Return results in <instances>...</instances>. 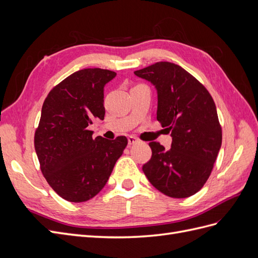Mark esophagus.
Wrapping results in <instances>:
<instances>
[{
    "instance_id": "obj_1",
    "label": "esophagus",
    "mask_w": 258,
    "mask_h": 258,
    "mask_svg": "<svg viewBox=\"0 0 258 258\" xmlns=\"http://www.w3.org/2000/svg\"><path fill=\"white\" fill-rule=\"evenodd\" d=\"M137 142H138V139L136 137H134V136H129L128 137V143H129V145H134Z\"/></svg>"
}]
</instances>
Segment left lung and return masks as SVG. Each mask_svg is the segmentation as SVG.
Returning <instances> with one entry per match:
<instances>
[{
    "mask_svg": "<svg viewBox=\"0 0 258 258\" xmlns=\"http://www.w3.org/2000/svg\"><path fill=\"white\" fill-rule=\"evenodd\" d=\"M135 74L155 86L157 120L172 137L170 150L150 143L152 158L143 172L166 196H192L208 181L222 145L214 101L204 85L171 62H157Z\"/></svg>",
    "mask_w": 258,
    "mask_h": 258,
    "instance_id": "left-lung-1",
    "label": "left lung"
}]
</instances>
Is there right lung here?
<instances>
[{
  "label": "right lung",
  "mask_w": 258,
  "mask_h": 258,
  "mask_svg": "<svg viewBox=\"0 0 258 258\" xmlns=\"http://www.w3.org/2000/svg\"><path fill=\"white\" fill-rule=\"evenodd\" d=\"M116 73L84 69L53 87L45 99L34 147L51 188L70 202H84L105 186L128 144L126 137L92 138L88 126L104 119V86Z\"/></svg>",
  "instance_id": "right-lung-1"
}]
</instances>
